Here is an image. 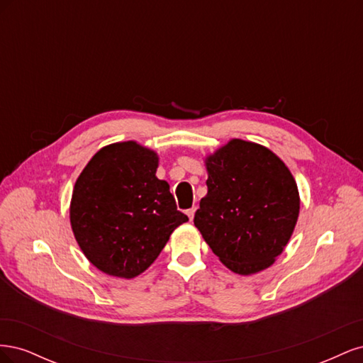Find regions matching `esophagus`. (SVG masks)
Returning <instances> with one entry per match:
<instances>
[{"mask_svg": "<svg viewBox=\"0 0 363 363\" xmlns=\"http://www.w3.org/2000/svg\"><path fill=\"white\" fill-rule=\"evenodd\" d=\"M186 215H188V216H189V219L192 221V219H194V215H195V207L188 208V211H186Z\"/></svg>", "mask_w": 363, "mask_h": 363, "instance_id": "1", "label": "esophagus"}]
</instances>
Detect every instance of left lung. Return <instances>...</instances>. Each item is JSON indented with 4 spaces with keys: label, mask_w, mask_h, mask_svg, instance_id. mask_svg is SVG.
Returning a JSON list of instances; mask_svg holds the SVG:
<instances>
[{
    "label": "left lung",
    "mask_w": 363,
    "mask_h": 363,
    "mask_svg": "<svg viewBox=\"0 0 363 363\" xmlns=\"http://www.w3.org/2000/svg\"><path fill=\"white\" fill-rule=\"evenodd\" d=\"M207 195L194 224L227 268L255 274L274 263L294 232L300 196L291 171L268 148L240 139L207 157Z\"/></svg>",
    "instance_id": "1"
}]
</instances>
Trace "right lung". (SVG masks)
<instances>
[{
  "label": "right lung",
  "instance_id": "1",
  "mask_svg": "<svg viewBox=\"0 0 363 363\" xmlns=\"http://www.w3.org/2000/svg\"><path fill=\"white\" fill-rule=\"evenodd\" d=\"M157 155L136 142L101 148L77 179L71 201L74 236L92 265L133 279L157 259L188 216L169 184L156 177Z\"/></svg>",
  "mask_w": 363,
  "mask_h": 363
}]
</instances>
